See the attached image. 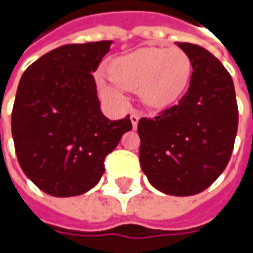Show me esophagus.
<instances>
[{
	"label": "esophagus",
	"mask_w": 253,
	"mask_h": 253,
	"mask_svg": "<svg viewBox=\"0 0 253 253\" xmlns=\"http://www.w3.org/2000/svg\"><path fill=\"white\" fill-rule=\"evenodd\" d=\"M131 122H132V126H133V129H136V126H138V122H139V115L138 114H131Z\"/></svg>",
	"instance_id": "obj_1"
}]
</instances>
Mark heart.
<instances>
[{
  "label": "heart",
  "mask_w": 253,
  "mask_h": 253,
  "mask_svg": "<svg viewBox=\"0 0 253 253\" xmlns=\"http://www.w3.org/2000/svg\"><path fill=\"white\" fill-rule=\"evenodd\" d=\"M191 76L189 56L177 47H139L115 57L108 64V77L117 87L139 91L142 102L153 110H163L177 101ZM102 97L121 102L124 98L111 85L100 83Z\"/></svg>",
  "instance_id": "heart-1"
}]
</instances>
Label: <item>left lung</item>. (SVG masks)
Segmentation results:
<instances>
[{
    "label": "left lung",
    "instance_id": "left-lung-1",
    "mask_svg": "<svg viewBox=\"0 0 253 253\" xmlns=\"http://www.w3.org/2000/svg\"><path fill=\"white\" fill-rule=\"evenodd\" d=\"M177 46L193 74L177 105L141 118L139 162L152 186L170 196H193L210 187L228 165L238 129V105L231 76L204 47Z\"/></svg>",
    "mask_w": 253,
    "mask_h": 253
}]
</instances>
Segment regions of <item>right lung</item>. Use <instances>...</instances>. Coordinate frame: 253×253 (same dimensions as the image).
Returning a JSON list of instances; mask_svg holds the SVG:
<instances>
[{"mask_svg":"<svg viewBox=\"0 0 253 253\" xmlns=\"http://www.w3.org/2000/svg\"><path fill=\"white\" fill-rule=\"evenodd\" d=\"M112 41L64 44L39 57L22 74L11 129L28 179L54 197L91 190L104 161L131 131L129 117L110 121L100 108L92 73Z\"/></svg>","mask_w":253,"mask_h":253,"instance_id":"right-lung-1","label":"right lung"}]
</instances>
